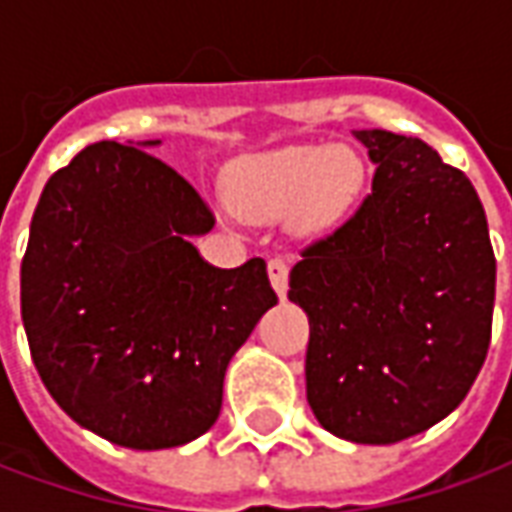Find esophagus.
<instances>
[{
	"label": "esophagus",
	"mask_w": 512,
	"mask_h": 512,
	"mask_svg": "<svg viewBox=\"0 0 512 512\" xmlns=\"http://www.w3.org/2000/svg\"><path fill=\"white\" fill-rule=\"evenodd\" d=\"M268 279H271L279 299H285L288 296V263L282 257H271L268 260Z\"/></svg>",
	"instance_id": "esophagus-1"
}]
</instances>
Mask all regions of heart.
<instances>
[{
  "mask_svg": "<svg viewBox=\"0 0 512 512\" xmlns=\"http://www.w3.org/2000/svg\"><path fill=\"white\" fill-rule=\"evenodd\" d=\"M367 161L354 147L293 142L238 158L230 169V202L244 219H277L293 211L301 230H329L362 200Z\"/></svg>",
  "mask_w": 512,
  "mask_h": 512,
  "instance_id": "obj_1",
  "label": "heart"
}]
</instances>
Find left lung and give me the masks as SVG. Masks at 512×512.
<instances>
[{"mask_svg":"<svg viewBox=\"0 0 512 512\" xmlns=\"http://www.w3.org/2000/svg\"><path fill=\"white\" fill-rule=\"evenodd\" d=\"M373 191L290 271L310 318L307 400L323 428L395 444L452 414L488 354L496 260L483 202L417 136L354 131Z\"/></svg>","mask_w":512,"mask_h":512,"instance_id":"1","label":"left lung"}]
</instances>
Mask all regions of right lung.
<instances>
[{
	"label": "right lung",
	"instance_id": "right-lung-1",
	"mask_svg": "<svg viewBox=\"0 0 512 512\" xmlns=\"http://www.w3.org/2000/svg\"><path fill=\"white\" fill-rule=\"evenodd\" d=\"M95 142L54 172L29 224L21 318L57 406L131 450L189 444L222 408L227 365L277 304L260 257L202 260L213 213L145 150Z\"/></svg>",
	"mask_w": 512,
	"mask_h": 512
}]
</instances>
